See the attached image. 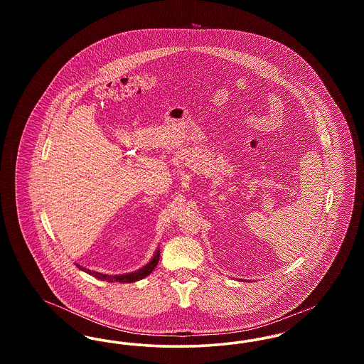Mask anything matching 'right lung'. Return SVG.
Masks as SVG:
<instances>
[{"mask_svg":"<svg viewBox=\"0 0 364 364\" xmlns=\"http://www.w3.org/2000/svg\"><path fill=\"white\" fill-rule=\"evenodd\" d=\"M158 260H159V248H156L154 257L151 258V260H150L147 264H144L143 267H140V269L135 270V272L127 273V274H116V276L102 274V273H98V272H94V270H90V269H87V267H83V266H80V264H76V266H77L80 270L86 272L87 274L92 276V277L98 278V279L106 281V282H122V284H125V282H135V281H139V279L147 277L149 274H151V272L156 269V266L158 264Z\"/></svg>","mask_w":364,"mask_h":364,"instance_id":"add662e5","label":"right lung"}]
</instances>
